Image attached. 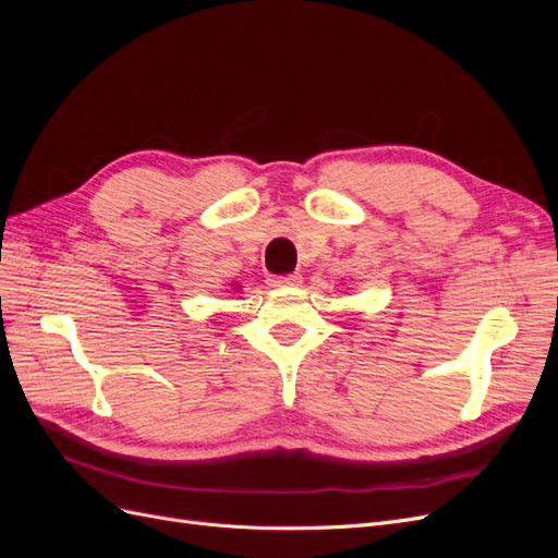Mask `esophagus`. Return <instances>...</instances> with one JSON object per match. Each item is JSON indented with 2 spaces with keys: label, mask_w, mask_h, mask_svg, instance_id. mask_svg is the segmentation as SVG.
Segmentation results:
<instances>
[{
  "label": "esophagus",
  "mask_w": 558,
  "mask_h": 558,
  "mask_svg": "<svg viewBox=\"0 0 558 558\" xmlns=\"http://www.w3.org/2000/svg\"><path fill=\"white\" fill-rule=\"evenodd\" d=\"M269 283H272V286H277V289H279V286H283V289H286V286H300V283H302V277H300V275H286V277H272V279H269Z\"/></svg>",
  "instance_id": "1"
}]
</instances>
